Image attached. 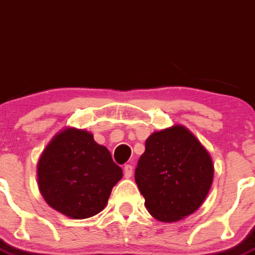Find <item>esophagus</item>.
I'll return each mask as SVG.
<instances>
[{
    "mask_svg": "<svg viewBox=\"0 0 255 255\" xmlns=\"http://www.w3.org/2000/svg\"><path fill=\"white\" fill-rule=\"evenodd\" d=\"M123 170H125L126 178H129V177L132 176V170H133V168H132V165L130 164H126L125 168H123Z\"/></svg>",
    "mask_w": 255,
    "mask_h": 255,
    "instance_id": "obj_1",
    "label": "esophagus"
}]
</instances>
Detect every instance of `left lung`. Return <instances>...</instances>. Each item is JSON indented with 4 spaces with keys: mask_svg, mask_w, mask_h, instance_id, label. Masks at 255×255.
<instances>
[{
    "mask_svg": "<svg viewBox=\"0 0 255 255\" xmlns=\"http://www.w3.org/2000/svg\"><path fill=\"white\" fill-rule=\"evenodd\" d=\"M213 163L204 146L183 126L154 132L134 170L146 209L161 222L192 214L213 182Z\"/></svg>",
    "mask_w": 255,
    "mask_h": 255,
    "instance_id": "obj_1",
    "label": "left lung"
}]
</instances>
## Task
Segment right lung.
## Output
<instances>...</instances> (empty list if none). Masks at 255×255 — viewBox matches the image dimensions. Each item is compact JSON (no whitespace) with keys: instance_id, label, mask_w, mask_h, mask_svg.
<instances>
[{"instance_id":"right-lung-1","label":"right lung","mask_w":255,"mask_h":255,"mask_svg":"<svg viewBox=\"0 0 255 255\" xmlns=\"http://www.w3.org/2000/svg\"><path fill=\"white\" fill-rule=\"evenodd\" d=\"M123 176L105 146L83 129L65 128L52 138L38 161V185L55 210L83 220L100 213Z\"/></svg>"}]
</instances>
